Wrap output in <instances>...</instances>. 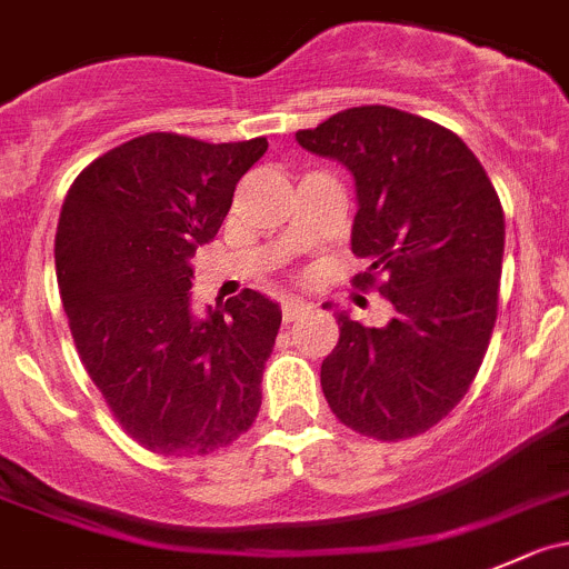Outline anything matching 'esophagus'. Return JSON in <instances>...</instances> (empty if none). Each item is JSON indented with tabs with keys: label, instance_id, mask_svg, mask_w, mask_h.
I'll list each match as a JSON object with an SVG mask.
<instances>
[{
	"label": "esophagus",
	"instance_id": "obj_1",
	"mask_svg": "<svg viewBox=\"0 0 569 569\" xmlns=\"http://www.w3.org/2000/svg\"><path fill=\"white\" fill-rule=\"evenodd\" d=\"M283 322H297L300 317H306L308 311H311V306H306L302 300H283Z\"/></svg>",
	"mask_w": 569,
	"mask_h": 569
}]
</instances>
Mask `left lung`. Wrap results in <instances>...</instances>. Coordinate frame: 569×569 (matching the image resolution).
Masks as SVG:
<instances>
[{"mask_svg":"<svg viewBox=\"0 0 569 569\" xmlns=\"http://www.w3.org/2000/svg\"><path fill=\"white\" fill-rule=\"evenodd\" d=\"M297 144L352 172V252L369 261L352 283L378 286L395 306L383 328L336 313L325 400L363 437H417L459 406L492 339L506 239L498 191L453 130L386 104L341 110L297 132Z\"/></svg>","mask_w":569,"mask_h":569,"instance_id":"left-lung-1","label":"left lung"}]
</instances>
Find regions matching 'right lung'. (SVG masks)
<instances>
[{
    "label": "right lung",
    "mask_w": 569,
    "mask_h": 569,
    "mask_svg": "<svg viewBox=\"0 0 569 569\" xmlns=\"http://www.w3.org/2000/svg\"><path fill=\"white\" fill-rule=\"evenodd\" d=\"M267 147L147 132L88 163L60 208L54 272L71 339L116 422L152 453H217L261 408L280 306L244 289L194 317L189 291L191 256Z\"/></svg>",
    "instance_id": "add662e5"
}]
</instances>
